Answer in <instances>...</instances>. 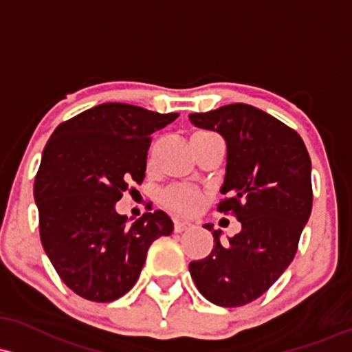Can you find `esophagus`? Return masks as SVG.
<instances>
[{
    "label": "esophagus",
    "mask_w": 352,
    "mask_h": 352,
    "mask_svg": "<svg viewBox=\"0 0 352 352\" xmlns=\"http://www.w3.org/2000/svg\"><path fill=\"white\" fill-rule=\"evenodd\" d=\"M190 227H192V222H188V220L177 219L175 220V226H173V229H175V232H184V230L190 229Z\"/></svg>",
    "instance_id": "esophagus-1"
}]
</instances>
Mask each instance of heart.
Returning <instances> with one entry per match:
<instances>
[{
	"label": "heart",
	"instance_id": "obj_1",
	"mask_svg": "<svg viewBox=\"0 0 352 352\" xmlns=\"http://www.w3.org/2000/svg\"><path fill=\"white\" fill-rule=\"evenodd\" d=\"M200 199H202V197H200L199 192L192 187H179L175 188V190L168 192L167 195V202L170 206L182 212L194 210V208H197V206L200 204Z\"/></svg>",
	"mask_w": 352,
	"mask_h": 352
}]
</instances>
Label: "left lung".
<instances>
[{
	"label": "left lung",
	"mask_w": 352,
	"mask_h": 352,
	"mask_svg": "<svg viewBox=\"0 0 352 352\" xmlns=\"http://www.w3.org/2000/svg\"><path fill=\"white\" fill-rule=\"evenodd\" d=\"M199 129L214 130L227 144V165L219 212L232 214L241 232L220 241L190 262L200 294L222 307L252 302L283 276L294 258L312 210L311 158L302 138L272 115L245 103L190 113Z\"/></svg>",
	"instance_id": "8db88e82"
}]
</instances>
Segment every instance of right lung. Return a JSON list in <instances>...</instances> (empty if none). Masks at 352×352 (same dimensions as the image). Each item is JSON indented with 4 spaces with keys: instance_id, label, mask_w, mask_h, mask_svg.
Segmentation results:
<instances>
[{
    "instance_id": "1",
    "label": "right lung",
    "mask_w": 352,
    "mask_h": 352,
    "mask_svg": "<svg viewBox=\"0 0 352 352\" xmlns=\"http://www.w3.org/2000/svg\"><path fill=\"white\" fill-rule=\"evenodd\" d=\"M177 117L102 103L60 123L50 137L33 188L40 239L75 294L95 302L126 294L152 242L172 234L165 212H146L126 226L115 204L130 184L144 180L150 135Z\"/></svg>"
}]
</instances>
